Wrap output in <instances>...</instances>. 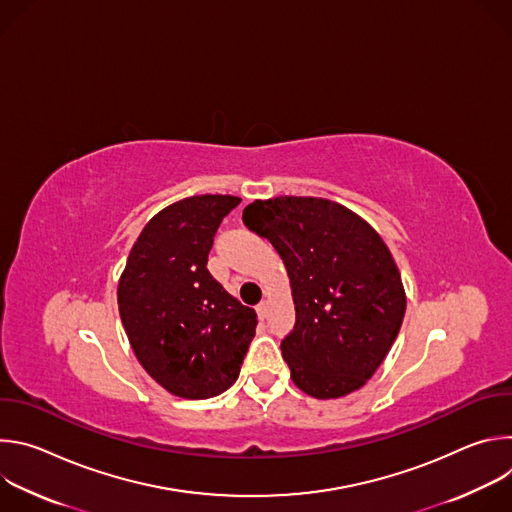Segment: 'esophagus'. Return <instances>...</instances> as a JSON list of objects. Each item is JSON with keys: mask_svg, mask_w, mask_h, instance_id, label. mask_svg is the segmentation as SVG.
<instances>
[{"mask_svg": "<svg viewBox=\"0 0 512 512\" xmlns=\"http://www.w3.org/2000/svg\"><path fill=\"white\" fill-rule=\"evenodd\" d=\"M267 312H269V300L265 298V300H261V302H259V306H257V314H259V318H265V316H267Z\"/></svg>", "mask_w": 512, "mask_h": 512, "instance_id": "34e87169", "label": "esophagus"}]
</instances>
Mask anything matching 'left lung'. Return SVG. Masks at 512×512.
Returning <instances> with one entry per match:
<instances>
[{
	"label": "left lung",
	"mask_w": 512,
	"mask_h": 512,
	"mask_svg": "<svg viewBox=\"0 0 512 512\" xmlns=\"http://www.w3.org/2000/svg\"><path fill=\"white\" fill-rule=\"evenodd\" d=\"M243 223L287 269L296 326L281 340L291 381L310 397L358 391L389 354L405 287L381 235L350 208L316 196L255 200Z\"/></svg>",
	"instance_id": "1"
}]
</instances>
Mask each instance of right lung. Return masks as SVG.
<instances>
[{"mask_svg": "<svg viewBox=\"0 0 512 512\" xmlns=\"http://www.w3.org/2000/svg\"><path fill=\"white\" fill-rule=\"evenodd\" d=\"M239 202L200 194L162 208L139 233L119 277V316L139 364L182 399L227 391L255 336V310L206 269L212 237Z\"/></svg>", "mask_w": 512, "mask_h": 512, "instance_id": "obj_1", "label": "right lung"}]
</instances>
